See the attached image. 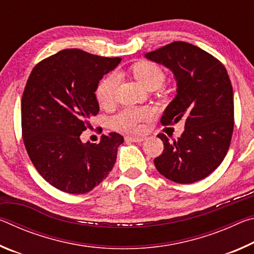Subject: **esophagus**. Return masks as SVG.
<instances>
[{"mask_svg":"<svg viewBox=\"0 0 254 254\" xmlns=\"http://www.w3.org/2000/svg\"><path fill=\"white\" fill-rule=\"evenodd\" d=\"M126 140H130V141H132V142L139 143V142H142V141H144L145 137H143V136H127Z\"/></svg>","mask_w":254,"mask_h":254,"instance_id":"obj_1","label":"esophagus"}]
</instances>
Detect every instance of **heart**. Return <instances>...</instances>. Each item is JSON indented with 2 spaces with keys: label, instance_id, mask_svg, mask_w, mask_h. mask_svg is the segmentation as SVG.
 <instances>
[{
  "label": "heart",
  "instance_id": "b5f03b06",
  "mask_svg": "<svg viewBox=\"0 0 254 254\" xmlns=\"http://www.w3.org/2000/svg\"><path fill=\"white\" fill-rule=\"evenodd\" d=\"M135 78L147 88H158L165 83L167 74L163 68L153 62H140L131 67ZM120 74L111 71L97 85L96 98L102 106L109 107L114 104L120 84ZM153 112L149 107H127L114 115L111 124L115 130L126 132H140L142 123L152 118Z\"/></svg>",
  "mask_w": 254,
  "mask_h": 254
}]
</instances>
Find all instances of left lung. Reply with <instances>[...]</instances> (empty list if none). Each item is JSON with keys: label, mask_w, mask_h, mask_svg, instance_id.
I'll return each mask as SVG.
<instances>
[{"label": "left lung", "mask_w": 254, "mask_h": 254, "mask_svg": "<svg viewBox=\"0 0 254 254\" xmlns=\"http://www.w3.org/2000/svg\"><path fill=\"white\" fill-rule=\"evenodd\" d=\"M173 70L177 95L161 117L162 126L185 122L177 140L158 134L163 151L154 159L157 170L178 184L207 177L229 151L234 127L233 89L223 64L205 50L174 41L145 55Z\"/></svg>", "instance_id": "8db88e82"}]
</instances>
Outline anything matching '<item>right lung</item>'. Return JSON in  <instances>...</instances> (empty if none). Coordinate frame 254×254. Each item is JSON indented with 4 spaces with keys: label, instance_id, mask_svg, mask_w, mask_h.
<instances>
[{
    "label": "right lung",
    "instance_id": "add662e5",
    "mask_svg": "<svg viewBox=\"0 0 254 254\" xmlns=\"http://www.w3.org/2000/svg\"><path fill=\"white\" fill-rule=\"evenodd\" d=\"M121 58L65 49L38 63L21 101L24 147L42 178L68 194H86L104 180L117 160L123 136L111 132L100 143L80 134L100 111L98 81Z\"/></svg>",
    "mask_w": 254,
    "mask_h": 254
}]
</instances>
